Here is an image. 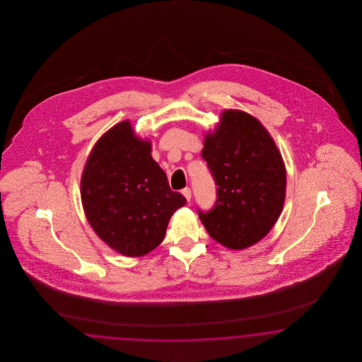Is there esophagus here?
<instances>
[{
  "instance_id": "esophagus-1",
  "label": "esophagus",
  "mask_w": 362,
  "mask_h": 362,
  "mask_svg": "<svg viewBox=\"0 0 362 362\" xmlns=\"http://www.w3.org/2000/svg\"><path fill=\"white\" fill-rule=\"evenodd\" d=\"M182 194H183L185 197H186L187 202H189V200H191V197H192V194H191V188H188V187L183 188V189H182Z\"/></svg>"
}]
</instances>
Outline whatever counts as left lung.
<instances>
[{
	"label": "left lung",
	"mask_w": 362,
	"mask_h": 362,
	"mask_svg": "<svg viewBox=\"0 0 362 362\" xmlns=\"http://www.w3.org/2000/svg\"><path fill=\"white\" fill-rule=\"evenodd\" d=\"M202 158L215 180L216 202L197 209L212 239L230 250L262 240L279 219L285 199L281 153L263 124L239 110H226L204 139Z\"/></svg>",
	"instance_id": "left-lung-1"
}]
</instances>
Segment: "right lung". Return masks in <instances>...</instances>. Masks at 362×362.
<instances>
[{
	"mask_svg": "<svg viewBox=\"0 0 362 362\" xmlns=\"http://www.w3.org/2000/svg\"><path fill=\"white\" fill-rule=\"evenodd\" d=\"M81 197L90 226L124 256L151 252L186 197L174 192L151 156V143L136 138L129 121L110 129L88 156Z\"/></svg>",
	"mask_w": 362,
	"mask_h": 362,
	"instance_id": "obj_1",
	"label": "right lung"
}]
</instances>
